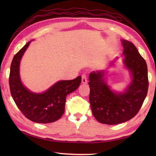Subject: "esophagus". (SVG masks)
<instances>
[{"label":"esophagus","mask_w":156,"mask_h":156,"mask_svg":"<svg viewBox=\"0 0 156 156\" xmlns=\"http://www.w3.org/2000/svg\"><path fill=\"white\" fill-rule=\"evenodd\" d=\"M82 83L83 84H86L87 83V76L85 74L82 75Z\"/></svg>","instance_id":"obj_1"}]
</instances>
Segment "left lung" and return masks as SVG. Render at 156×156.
<instances>
[{
  "mask_svg": "<svg viewBox=\"0 0 156 156\" xmlns=\"http://www.w3.org/2000/svg\"><path fill=\"white\" fill-rule=\"evenodd\" d=\"M124 48L123 62L131 76V81L123 92L112 90L105 80V70L89 74V102L93 115L99 122L117 125L135 116L147 96V65L134 44L121 40ZM113 63H111V66Z\"/></svg>",
  "mask_w": 156,
  "mask_h": 156,
  "instance_id": "1",
  "label": "left lung"
}]
</instances>
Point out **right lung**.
I'll list each match as a JSON object with an SVG mask.
<instances>
[{"label":"right lung","instance_id":"right-lung-1","mask_svg":"<svg viewBox=\"0 0 156 156\" xmlns=\"http://www.w3.org/2000/svg\"><path fill=\"white\" fill-rule=\"evenodd\" d=\"M31 41L12 60L9 78L10 91L18 109L29 120L42 124L54 122L62 117L66 97L78 89L81 83V76L71 80L58 81L43 93H34L29 90L20 80V62Z\"/></svg>","mask_w":156,"mask_h":156}]
</instances>
